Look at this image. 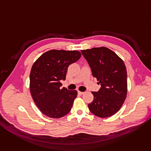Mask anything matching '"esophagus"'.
<instances>
[{"mask_svg": "<svg viewBox=\"0 0 151 151\" xmlns=\"http://www.w3.org/2000/svg\"><path fill=\"white\" fill-rule=\"evenodd\" d=\"M78 94H81H81H84V92H81V91H78Z\"/></svg>", "mask_w": 151, "mask_h": 151, "instance_id": "esophagus-1", "label": "esophagus"}]
</instances>
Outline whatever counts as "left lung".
<instances>
[{
	"label": "left lung",
	"instance_id": "obj_1",
	"mask_svg": "<svg viewBox=\"0 0 151 151\" xmlns=\"http://www.w3.org/2000/svg\"><path fill=\"white\" fill-rule=\"evenodd\" d=\"M91 67L92 75L101 87L92 92L94 100L88 109L101 118L111 116L119 111L127 97V75L126 66L115 52L106 47L82 50Z\"/></svg>",
	"mask_w": 151,
	"mask_h": 151
}]
</instances>
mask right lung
I'll return each mask as SVG.
<instances>
[{"label": "right lung", "mask_w": 151, "mask_h": 151, "mask_svg": "<svg viewBox=\"0 0 151 151\" xmlns=\"http://www.w3.org/2000/svg\"><path fill=\"white\" fill-rule=\"evenodd\" d=\"M81 57L76 50H51L35 61L30 74V90L36 105L45 115L58 119L67 114L77 96L76 91L60 87L70 64Z\"/></svg>", "instance_id": "obj_1"}]
</instances>
